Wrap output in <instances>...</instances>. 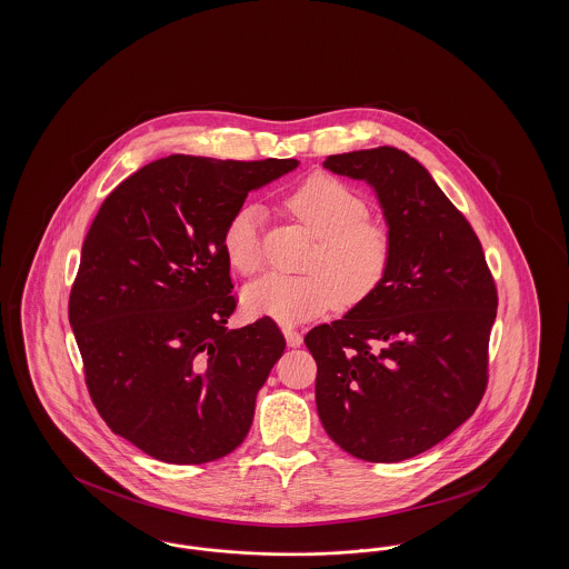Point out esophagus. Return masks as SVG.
<instances>
[{
	"label": "esophagus",
	"instance_id": "esophagus-1",
	"mask_svg": "<svg viewBox=\"0 0 569 569\" xmlns=\"http://www.w3.org/2000/svg\"><path fill=\"white\" fill-rule=\"evenodd\" d=\"M283 337H286V341H288L290 348H298V346L302 343V335L298 332L297 328H292V326H286V328H283Z\"/></svg>",
	"mask_w": 569,
	"mask_h": 569
}]
</instances>
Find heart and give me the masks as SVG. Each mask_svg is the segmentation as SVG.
Wrapping results in <instances>:
<instances>
[{
    "mask_svg": "<svg viewBox=\"0 0 569 569\" xmlns=\"http://www.w3.org/2000/svg\"><path fill=\"white\" fill-rule=\"evenodd\" d=\"M283 207L318 243L305 262L307 274L271 272L249 283L244 311L279 325L322 316L335 302L353 307L371 297L390 269L395 241L390 228L369 217L367 200L330 174H316L288 193ZM262 209L241 204L228 217L221 249L234 271L262 267Z\"/></svg>",
    "mask_w": 569,
    "mask_h": 569,
    "instance_id": "heart-1",
    "label": "heart"
}]
</instances>
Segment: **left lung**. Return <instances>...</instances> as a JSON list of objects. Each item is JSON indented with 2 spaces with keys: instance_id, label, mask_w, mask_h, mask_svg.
I'll use <instances>...</instances> for the list:
<instances>
[{
  "instance_id": "8db88e82",
  "label": "left lung",
  "mask_w": 569,
  "mask_h": 569,
  "mask_svg": "<svg viewBox=\"0 0 569 569\" xmlns=\"http://www.w3.org/2000/svg\"><path fill=\"white\" fill-rule=\"evenodd\" d=\"M325 166L376 190L395 253L371 297L305 337L318 362V413L356 459H411L485 397L495 279L469 221L406 151L365 149Z\"/></svg>"
}]
</instances>
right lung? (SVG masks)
<instances>
[{"mask_svg": "<svg viewBox=\"0 0 569 569\" xmlns=\"http://www.w3.org/2000/svg\"><path fill=\"white\" fill-rule=\"evenodd\" d=\"M297 166L168 156L121 181L93 219L68 318L93 406L144 455L202 465L249 433L286 339L271 318L226 328L237 297L221 232L249 191Z\"/></svg>", "mask_w": 569, "mask_h": 569, "instance_id": "1", "label": "right lung"}]
</instances>
